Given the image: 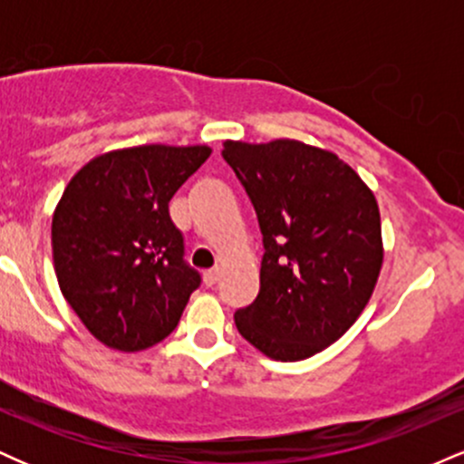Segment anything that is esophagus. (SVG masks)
Masks as SVG:
<instances>
[{"label": "esophagus", "mask_w": 464, "mask_h": 464, "mask_svg": "<svg viewBox=\"0 0 464 464\" xmlns=\"http://www.w3.org/2000/svg\"><path fill=\"white\" fill-rule=\"evenodd\" d=\"M220 268H211V270H207L205 275H202V281H205V285H216L218 281H220Z\"/></svg>", "instance_id": "esophagus-1"}]
</instances>
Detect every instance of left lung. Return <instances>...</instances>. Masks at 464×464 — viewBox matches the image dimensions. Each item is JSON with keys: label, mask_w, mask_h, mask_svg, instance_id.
I'll use <instances>...</instances> for the list:
<instances>
[{"label": "left lung", "mask_w": 464, "mask_h": 464, "mask_svg": "<svg viewBox=\"0 0 464 464\" xmlns=\"http://www.w3.org/2000/svg\"><path fill=\"white\" fill-rule=\"evenodd\" d=\"M264 236L259 295L236 327L279 362L321 353L358 321L384 262L375 194L338 154L296 140H227Z\"/></svg>", "instance_id": "8db88e82"}]
</instances>
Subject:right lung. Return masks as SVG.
I'll use <instances>...</instances> for the list:
<instances>
[{
    "label": "right lung",
    "mask_w": 464,
    "mask_h": 464,
    "mask_svg": "<svg viewBox=\"0 0 464 464\" xmlns=\"http://www.w3.org/2000/svg\"><path fill=\"white\" fill-rule=\"evenodd\" d=\"M209 154V146L165 143L111 150L63 191L52 216L56 279L106 347L135 353L161 343L200 285L168 205Z\"/></svg>",
    "instance_id": "add662e5"
}]
</instances>
